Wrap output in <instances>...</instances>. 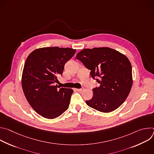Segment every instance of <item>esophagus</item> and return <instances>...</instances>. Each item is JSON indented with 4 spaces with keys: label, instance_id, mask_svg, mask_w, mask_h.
<instances>
[{
    "label": "esophagus",
    "instance_id": "34e87169",
    "mask_svg": "<svg viewBox=\"0 0 154 154\" xmlns=\"http://www.w3.org/2000/svg\"><path fill=\"white\" fill-rule=\"evenodd\" d=\"M76 90H77V91L82 92V91H83L84 90V88H80V89H76Z\"/></svg>",
    "mask_w": 154,
    "mask_h": 154
}]
</instances>
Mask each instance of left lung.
I'll return each instance as SVG.
<instances>
[{
	"label": "left lung",
	"instance_id": "left-lung-1",
	"mask_svg": "<svg viewBox=\"0 0 154 154\" xmlns=\"http://www.w3.org/2000/svg\"><path fill=\"white\" fill-rule=\"evenodd\" d=\"M76 58L91 71L90 76L99 84L93 89V96L86 101V104L103 113L120 106L128 96L133 82L127 57L111 48H97L81 51Z\"/></svg>",
	"mask_w": 154,
	"mask_h": 154
}]
</instances>
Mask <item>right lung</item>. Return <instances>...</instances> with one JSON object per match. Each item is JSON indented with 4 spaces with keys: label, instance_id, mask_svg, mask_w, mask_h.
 I'll use <instances>...</instances> for the list:
<instances>
[{
    "label": "right lung",
    "instance_id": "obj_1",
    "mask_svg": "<svg viewBox=\"0 0 154 154\" xmlns=\"http://www.w3.org/2000/svg\"><path fill=\"white\" fill-rule=\"evenodd\" d=\"M75 52L71 48H43L33 51L26 61L22 87L30 106L44 118H56L69 107L73 90L55 84Z\"/></svg>",
    "mask_w": 154,
    "mask_h": 154
}]
</instances>
